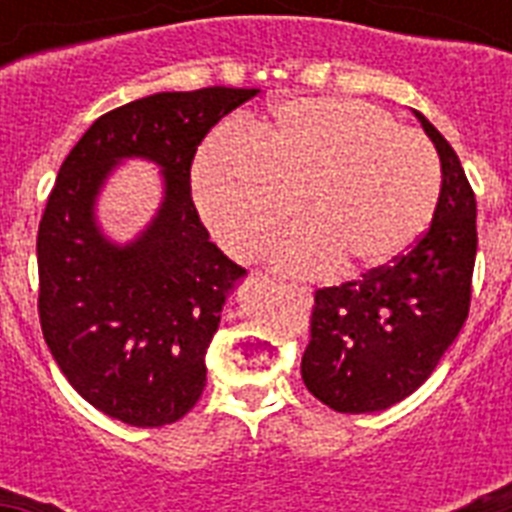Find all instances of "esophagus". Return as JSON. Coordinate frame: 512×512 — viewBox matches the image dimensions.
<instances>
[{
    "label": "esophagus",
    "instance_id": "obj_1",
    "mask_svg": "<svg viewBox=\"0 0 512 512\" xmlns=\"http://www.w3.org/2000/svg\"><path fill=\"white\" fill-rule=\"evenodd\" d=\"M284 292L295 297L297 302H302V305H310V302H312L310 289H305V287H295V284H284Z\"/></svg>",
    "mask_w": 512,
    "mask_h": 512
}]
</instances>
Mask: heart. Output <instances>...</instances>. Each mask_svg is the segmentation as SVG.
<instances>
[{
    "label": "heart",
    "instance_id": "heart-1",
    "mask_svg": "<svg viewBox=\"0 0 512 512\" xmlns=\"http://www.w3.org/2000/svg\"><path fill=\"white\" fill-rule=\"evenodd\" d=\"M197 210L217 243L251 259L297 212L305 223L271 248L300 277L390 266L431 225L441 166L418 130L377 104L297 97L274 107L259 138L220 128L192 166Z\"/></svg>",
    "mask_w": 512,
    "mask_h": 512
}]
</instances>
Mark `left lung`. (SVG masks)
<instances>
[{
    "instance_id": "left-lung-1",
    "label": "left lung",
    "mask_w": 512,
    "mask_h": 512,
    "mask_svg": "<svg viewBox=\"0 0 512 512\" xmlns=\"http://www.w3.org/2000/svg\"><path fill=\"white\" fill-rule=\"evenodd\" d=\"M413 115L441 161L431 228L392 266L315 295L302 382L338 413H379L413 395L469 315L477 202L449 140Z\"/></svg>"
}]
</instances>
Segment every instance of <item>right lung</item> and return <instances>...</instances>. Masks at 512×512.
Instances as JSON below:
<instances>
[{
	"label": "right lung",
	"instance_id": "right-lung-1",
	"mask_svg": "<svg viewBox=\"0 0 512 512\" xmlns=\"http://www.w3.org/2000/svg\"><path fill=\"white\" fill-rule=\"evenodd\" d=\"M256 94H148L94 120L58 169L38 230L40 325L63 377L99 413L158 428L205 390L207 348L246 269L210 241L189 169L212 125ZM125 160L157 166L162 202L146 229L115 242L98 197Z\"/></svg>",
	"mask_w": 512,
	"mask_h": 512
}]
</instances>
